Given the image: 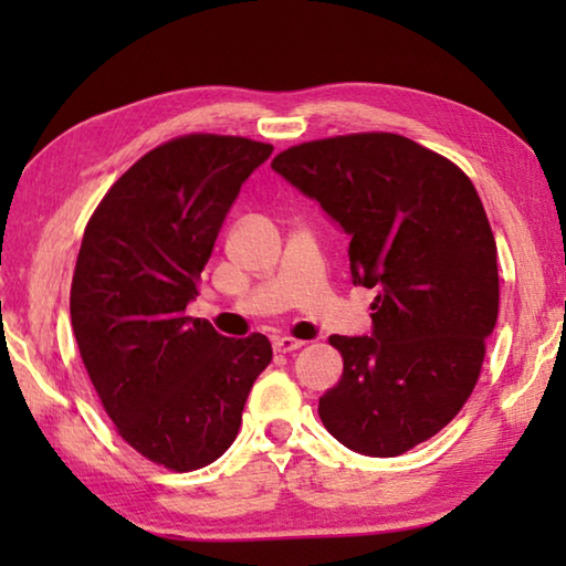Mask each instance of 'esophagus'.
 <instances>
[{
    "mask_svg": "<svg viewBox=\"0 0 566 566\" xmlns=\"http://www.w3.org/2000/svg\"><path fill=\"white\" fill-rule=\"evenodd\" d=\"M300 347H304V342H300V339H292V337H276L274 339V352L276 354H290V352L300 349Z\"/></svg>",
    "mask_w": 566,
    "mask_h": 566,
    "instance_id": "1",
    "label": "esophagus"
}]
</instances>
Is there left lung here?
Returning a JSON list of instances; mask_svg holds the SVG:
<instances>
[{"label": "left lung", "mask_w": 566, "mask_h": 566, "mask_svg": "<svg viewBox=\"0 0 566 566\" xmlns=\"http://www.w3.org/2000/svg\"><path fill=\"white\" fill-rule=\"evenodd\" d=\"M272 169L339 222L354 284L377 290L371 337H329L344 371L322 424L352 452L405 454L464 407L500 314L482 199L454 161L391 132L304 142Z\"/></svg>", "instance_id": "8db88e82"}]
</instances>
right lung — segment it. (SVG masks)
<instances>
[{
    "instance_id": "right-lung-1",
    "label": "right lung",
    "mask_w": 566,
    "mask_h": 566,
    "mask_svg": "<svg viewBox=\"0 0 566 566\" xmlns=\"http://www.w3.org/2000/svg\"><path fill=\"white\" fill-rule=\"evenodd\" d=\"M272 145L185 134L134 161L84 229L70 314L76 347L119 437L171 472L232 447L272 344L185 317L242 181Z\"/></svg>"
}]
</instances>
